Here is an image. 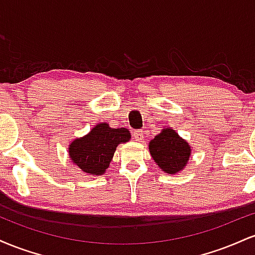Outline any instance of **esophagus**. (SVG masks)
<instances>
[{"label":"esophagus","instance_id":"1","mask_svg":"<svg viewBox=\"0 0 255 255\" xmlns=\"http://www.w3.org/2000/svg\"><path fill=\"white\" fill-rule=\"evenodd\" d=\"M134 139L136 140V141H142L144 140V131H142L141 129H137L134 131Z\"/></svg>","mask_w":255,"mask_h":255}]
</instances>
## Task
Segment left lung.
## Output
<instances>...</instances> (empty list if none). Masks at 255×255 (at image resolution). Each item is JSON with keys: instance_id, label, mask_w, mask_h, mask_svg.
<instances>
[{"instance_id": "left-lung-1", "label": "left lung", "mask_w": 255, "mask_h": 255, "mask_svg": "<svg viewBox=\"0 0 255 255\" xmlns=\"http://www.w3.org/2000/svg\"><path fill=\"white\" fill-rule=\"evenodd\" d=\"M148 151L162 171L175 175L186 168L192 147L172 128L166 127L148 142Z\"/></svg>"}]
</instances>
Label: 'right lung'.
<instances>
[{"instance_id": "obj_1", "label": "right lung", "mask_w": 255, "mask_h": 255, "mask_svg": "<svg viewBox=\"0 0 255 255\" xmlns=\"http://www.w3.org/2000/svg\"><path fill=\"white\" fill-rule=\"evenodd\" d=\"M130 140L127 128H111L102 122L86 135L77 137L69 144L68 154L73 164L92 176H101L109 168L116 147Z\"/></svg>"}]
</instances>
